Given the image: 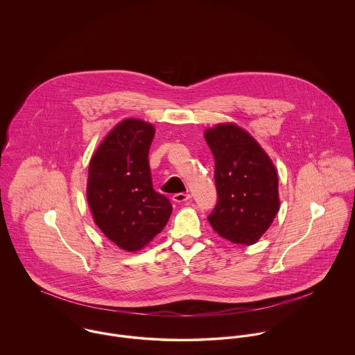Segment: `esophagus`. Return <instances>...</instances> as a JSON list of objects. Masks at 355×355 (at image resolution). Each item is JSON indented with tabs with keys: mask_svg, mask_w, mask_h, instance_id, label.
<instances>
[{
	"mask_svg": "<svg viewBox=\"0 0 355 355\" xmlns=\"http://www.w3.org/2000/svg\"><path fill=\"white\" fill-rule=\"evenodd\" d=\"M191 198V196L190 194H184V193H179V194H175L173 197H172V201L173 202H186L187 200H190Z\"/></svg>",
	"mask_w": 355,
	"mask_h": 355,
	"instance_id": "obj_1",
	"label": "esophagus"
}]
</instances>
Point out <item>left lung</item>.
Listing matches in <instances>:
<instances>
[{
    "label": "left lung",
    "instance_id": "1",
    "mask_svg": "<svg viewBox=\"0 0 355 355\" xmlns=\"http://www.w3.org/2000/svg\"><path fill=\"white\" fill-rule=\"evenodd\" d=\"M203 135L214 157L218 196L207 220L221 238L254 245L280 207L277 169L261 145L235 123L216 124Z\"/></svg>",
    "mask_w": 355,
    "mask_h": 355
}]
</instances>
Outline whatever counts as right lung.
<instances>
[{
	"mask_svg": "<svg viewBox=\"0 0 355 355\" xmlns=\"http://www.w3.org/2000/svg\"><path fill=\"white\" fill-rule=\"evenodd\" d=\"M155 130L139 119L120 121L89 165L87 202L94 223L117 248L135 253L166 225L172 205L153 189L149 149Z\"/></svg>",
	"mask_w": 355,
	"mask_h": 355,
	"instance_id": "1",
	"label": "right lung"
}]
</instances>
